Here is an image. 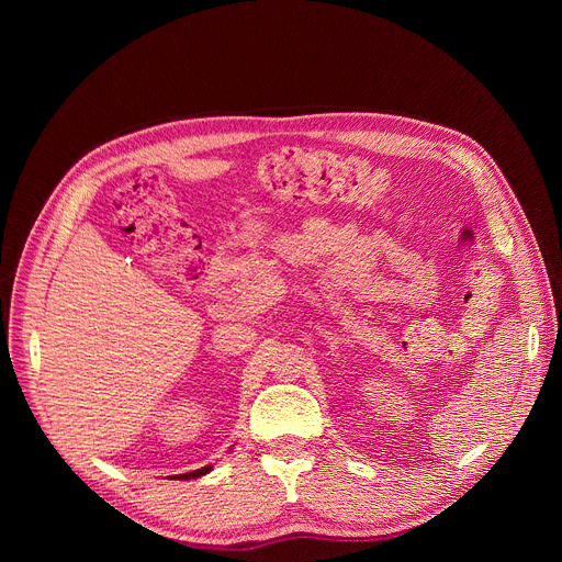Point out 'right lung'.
I'll list each match as a JSON object with an SVG mask.
<instances>
[{
  "mask_svg": "<svg viewBox=\"0 0 562 562\" xmlns=\"http://www.w3.org/2000/svg\"><path fill=\"white\" fill-rule=\"evenodd\" d=\"M211 471V464L209 467H202V469H195V471H189V473H180V475H176V477H184V480H191V477H200V475H204V473H209Z\"/></svg>",
  "mask_w": 562,
  "mask_h": 562,
  "instance_id": "right-lung-1",
  "label": "right lung"
}]
</instances>
